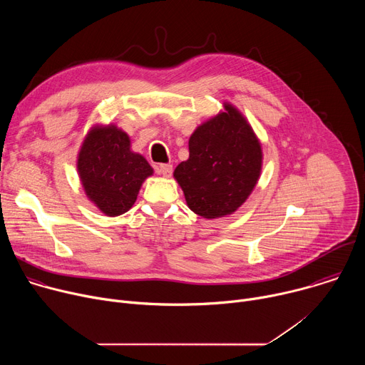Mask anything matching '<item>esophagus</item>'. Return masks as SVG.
Here are the masks:
<instances>
[{
  "mask_svg": "<svg viewBox=\"0 0 365 365\" xmlns=\"http://www.w3.org/2000/svg\"><path fill=\"white\" fill-rule=\"evenodd\" d=\"M155 172H158L159 175H162V176H165V178H169L170 175H172V172H173V166L172 165H158L155 166Z\"/></svg>",
  "mask_w": 365,
  "mask_h": 365,
  "instance_id": "34e87169",
  "label": "esophagus"
}]
</instances>
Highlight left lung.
Here are the masks:
<instances>
[{"label":"left lung","mask_w":365,"mask_h":365,"mask_svg":"<svg viewBox=\"0 0 365 365\" xmlns=\"http://www.w3.org/2000/svg\"><path fill=\"white\" fill-rule=\"evenodd\" d=\"M263 153L242 114L225 113L199 125L189 138V159L175 169L187 206L207 220L235 212L252 192Z\"/></svg>","instance_id":"1"}]
</instances>
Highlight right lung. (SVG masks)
Segmentation results:
<instances>
[{
    "instance_id": "obj_1",
    "label": "right lung",
    "mask_w": 365,
    "mask_h": 365,
    "mask_svg": "<svg viewBox=\"0 0 365 365\" xmlns=\"http://www.w3.org/2000/svg\"><path fill=\"white\" fill-rule=\"evenodd\" d=\"M78 172L86 196L108 215L117 217L134 205L151 166L130 148V137L115 125L93 127L78 155Z\"/></svg>"
}]
</instances>
